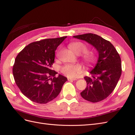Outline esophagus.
I'll use <instances>...</instances> for the list:
<instances>
[{"label": "esophagus", "mask_w": 135, "mask_h": 135, "mask_svg": "<svg viewBox=\"0 0 135 135\" xmlns=\"http://www.w3.org/2000/svg\"><path fill=\"white\" fill-rule=\"evenodd\" d=\"M77 79L76 78H68V80L69 81H72V80H76Z\"/></svg>", "instance_id": "esophagus-1"}]
</instances>
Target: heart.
<instances>
[{
  "instance_id": "obj_1",
  "label": "heart",
  "mask_w": 135,
  "mask_h": 135,
  "mask_svg": "<svg viewBox=\"0 0 135 135\" xmlns=\"http://www.w3.org/2000/svg\"><path fill=\"white\" fill-rule=\"evenodd\" d=\"M70 50L74 53L78 55H80L84 53L83 55V58L87 64L91 65L94 63L96 60V57L94 54L89 52H85L87 51V47L85 45L79 41L73 42L69 46ZM61 72L65 76L69 78H74L80 74L83 68L80 64H65L60 68Z\"/></svg>"
}]
</instances>
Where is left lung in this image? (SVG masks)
<instances>
[{
    "label": "left lung",
    "instance_id": "obj_1",
    "mask_svg": "<svg viewBox=\"0 0 135 135\" xmlns=\"http://www.w3.org/2000/svg\"><path fill=\"white\" fill-rule=\"evenodd\" d=\"M73 37L85 41L98 52L97 63L89 72L91 76L84 77L87 87L80 95L86 100L92 103L102 101L112 92L121 76L120 55L109 41L98 35L89 33Z\"/></svg>",
    "mask_w": 135,
    "mask_h": 135
}]
</instances>
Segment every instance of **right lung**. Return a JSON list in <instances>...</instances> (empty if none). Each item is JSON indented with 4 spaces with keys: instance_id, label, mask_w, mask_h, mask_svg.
Listing matches in <instances>:
<instances>
[{
    "instance_id": "add662e5",
    "label": "right lung",
    "mask_w": 135,
    "mask_h": 135,
    "mask_svg": "<svg viewBox=\"0 0 135 135\" xmlns=\"http://www.w3.org/2000/svg\"><path fill=\"white\" fill-rule=\"evenodd\" d=\"M67 36L29 44L15 60L13 75L22 94L31 100L46 104L56 98L67 78L52 70L55 51Z\"/></svg>"
}]
</instances>
